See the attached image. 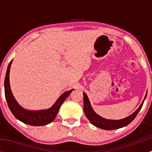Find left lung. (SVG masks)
<instances>
[{
    "label": "left lung",
    "instance_id": "1",
    "mask_svg": "<svg viewBox=\"0 0 152 152\" xmlns=\"http://www.w3.org/2000/svg\"><path fill=\"white\" fill-rule=\"evenodd\" d=\"M83 111H84L85 115L89 120L91 123L94 125V126L98 127V128L102 129L104 130H114L116 129H120L122 127H124L127 126L128 124L132 122L135 118L138 113L139 112L140 109H142L143 104H144V100L146 99V95H147V92H146L145 97H144V100L139 107L135 111L130 115V116H127V117L122 118L119 120H113V119H106L99 116L94 111L93 108H92L89 99L88 98V96L85 92H83Z\"/></svg>",
    "mask_w": 152,
    "mask_h": 152
}]
</instances>
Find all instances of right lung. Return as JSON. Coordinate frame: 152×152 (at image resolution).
Here are the masks:
<instances>
[{"label":"right lung","instance_id":"obj_1","mask_svg":"<svg viewBox=\"0 0 152 152\" xmlns=\"http://www.w3.org/2000/svg\"><path fill=\"white\" fill-rule=\"evenodd\" d=\"M12 62H13V60H11V61L8 64L4 81L5 96H6L8 107L12 114L14 115L15 117L19 121L26 124L31 125V126H45L51 123L55 119L61 104L74 89L68 91L62 94L56 101L53 105L48 109L32 111V110L24 109L15 100L10 89L9 74Z\"/></svg>","mask_w":152,"mask_h":152}]
</instances>
